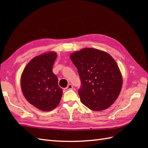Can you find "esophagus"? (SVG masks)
Returning a JSON list of instances; mask_svg holds the SVG:
<instances>
[{"label":"esophagus","instance_id":"obj_1","mask_svg":"<svg viewBox=\"0 0 148 148\" xmlns=\"http://www.w3.org/2000/svg\"><path fill=\"white\" fill-rule=\"evenodd\" d=\"M72 89H73V86H72L71 84H68V86L65 88V90H72Z\"/></svg>","mask_w":148,"mask_h":148}]
</instances>
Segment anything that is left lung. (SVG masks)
Here are the masks:
<instances>
[{"mask_svg":"<svg viewBox=\"0 0 148 148\" xmlns=\"http://www.w3.org/2000/svg\"><path fill=\"white\" fill-rule=\"evenodd\" d=\"M81 81V101L93 111H102L114 102L121 92L123 79L116 61L108 53L83 48L70 55Z\"/></svg>","mask_w":148,"mask_h":148,"instance_id":"left-lung-1","label":"left lung"}]
</instances>
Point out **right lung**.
<instances>
[{"instance_id":"right-lung-1","label":"right lung","mask_w":148,"mask_h":148,"mask_svg":"<svg viewBox=\"0 0 148 148\" xmlns=\"http://www.w3.org/2000/svg\"><path fill=\"white\" fill-rule=\"evenodd\" d=\"M57 55L50 51L34 57L22 72L21 88L27 100L36 108L49 111L57 106L62 96L53 66Z\"/></svg>"}]
</instances>
